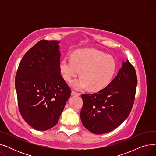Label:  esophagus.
Instances as JSON below:
<instances>
[{"mask_svg": "<svg viewBox=\"0 0 156 156\" xmlns=\"http://www.w3.org/2000/svg\"><path fill=\"white\" fill-rule=\"evenodd\" d=\"M71 95H80L81 94L79 93V92H75V91L73 90V91L71 92Z\"/></svg>", "mask_w": 156, "mask_h": 156, "instance_id": "1", "label": "esophagus"}]
</instances>
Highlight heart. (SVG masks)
<instances>
[{"label": "heart", "mask_w": 156, "mask_h": 156, "mask_svg": "<svg viewBox=\"0 0 156 156\" xmlns=\"http://www.w3.org/2000/svg\"><path fill=\"white\" fill-rule=\"evenodd\" d=\"M60 70L64 79L70 81L80 74L81 77L72 81L71 85L76 90L89 87L91 90H100L111 81L116 69L114 57L95 49H79L65 57L60 62Z\"/></svg>", "instance_id": "b5f03b06"}]
</instances>
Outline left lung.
Instances as JSON below:
<instances>
[{"label": "left lung", "instance_id": "left-lung-1", "mask_svg": "<svg viewBox=\"0 0 156 156\" xmlns=\"http://www.w3.org/2000/svg\"><path fill=\"white\" fill-rule=\"evenodd\" d=\"M117 76L104 88L81 95L80 118L83 126L97 135L115 129L129 116L134 103L137 77L128 60L122 62Z\"/></svg>", "mask_w": 156, "mask_h": 156}]
</instances>
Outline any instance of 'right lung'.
Wrapping results in <instances>:
<instances>
[{"label": "right lung", "mask_w": 156, "mask_h": 156, "mask_svg": "<svg viewBox=\"0 0 156 156\" xmlns=\"http://www.w3.org/2000/svg\"><path fill=\"white\" fill-rule=\"evenodd\" d=\"M59 42L40 40L24 55L15 77L20 114L38 131L59 121L71 89L61 75Z\"/></svg>", "instance_id": "right-lung-1"}]
</instances>
